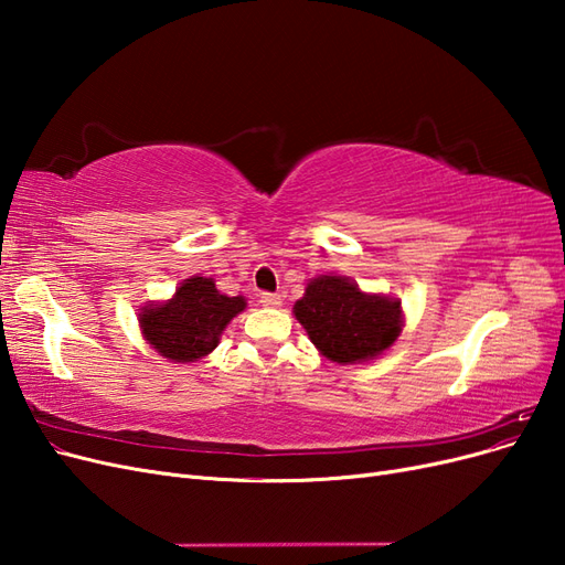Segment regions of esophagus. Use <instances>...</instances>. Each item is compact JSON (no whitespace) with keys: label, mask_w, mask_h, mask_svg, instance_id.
I'll use <instances>...</instances> for the list:
<instances>
[{"label":"esophagus","mask_w":565,"mask_h":565,"mask_svg":"<svg viewBox=\"0 0 565 565\" xmlns=\"http://www.w3.org/2000/svg\"><path fill=\"white\" fill-rule=\"evenodd\" d=\"M259 301H262V306H266V309H278V306L282 303L280 295H268V292H264V295L259 297Z\"/></svg>","instance_id":"1"}]
</instances>
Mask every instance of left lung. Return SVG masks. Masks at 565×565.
<instances>
[{
  "label": "left lung",
  "instance_id": "1",
  "mask_svg": "<svg viewBox=\"0 0 565 565\" xmlns=\"http://www.w3.org/2000/svg\"><path fill=\"white\" fill-rule=\"evenodd\" d=\"M295 316L316 349L341 365L382 355L403 328L398 299L365 295L344 276L313 278L295 303Z\"/></svg>",
  "mask_w": 565,
  "mask_h": 565
}]
</instances>
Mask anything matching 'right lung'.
I'll return each instance as SVG.
<instances>
[{
    "label": "right lung",
    "mask_w": 565,
    "mask_h": 565,
    "mask_svg": "<svg viewBox=\"0 0 565 565\" xmlns=\"http://www.w3.org/2000/svg\"><path fill=\"white\" fill-rule=\"evenodd\" d=\"M245 297L221 295L212 278L193 276L164 303H148L139 313L148 344L174 363H193L216 349L226 324L245 311Z\"/></svg>",
    "instance_id": "1"
}]
</instances>
